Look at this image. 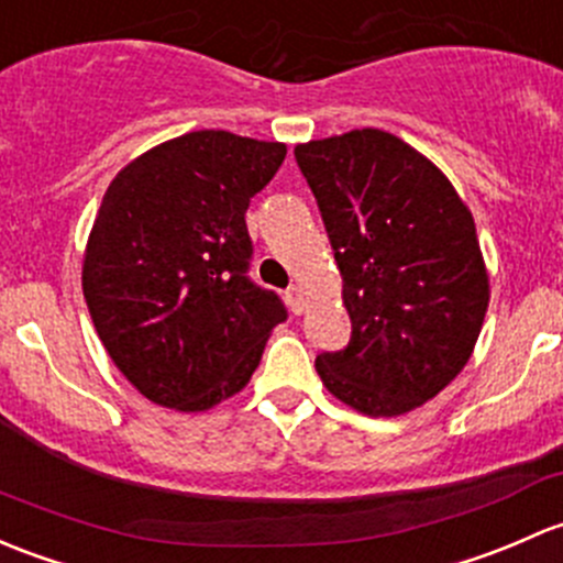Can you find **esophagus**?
Masks as SVG:
<instances>
[{
    "label": "esophagus",
    "instance_id": "esophagus-1",
    "mask_svg": "<svg viewBox=\"0 0 563 563\" xmlns=\"http://www.w3.org/2000/svg\"><path fill=\"white\" fill-rule=\"evenodd\" d=\"M286 299H288V305H291V310L297 312H305V299H301V286H288V291H286Z\"/></svg>",
    "mask_w": 563,
    "mask_h": 563
}]
</instances>
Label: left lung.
I'll use <instances>...</instances> for the list:
<instances>
[{
    "label": "left lung",
    "mask_w": 563,
    "mask_h": 563,
    "mask_svg": "<svg viewBox=\"0 0 563 563\" xmlns=\"http://www.w3.org/2000/svg\"><path fill=\"white\" fill-rule=\"evenodd\" d=\"M351 342L321 353L323 386L372 418L410 412L464 369L488 310L475 221L445 175L380 129L297 145Z\"/></svg>",
    "instance_id": "left-lung-1"
}]
</instances>
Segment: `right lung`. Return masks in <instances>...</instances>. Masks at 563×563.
Listing matches in <instances>:
<instances>
[{
    "mask_svg": "<svg viewBox=\"0 0 563 563\" xmlns=\"http://www.w3.org/2000/svg\"><path fill=\"white\" fill-rule=\"evenodd\" d=\"M286 145L191 132L142 153L104 194L82 262V297L104 351L162 407L199 412L251 380L288 318L251 280V199Z\"/></svg>",
    "mask_w": 563,
    "mask_h": 563,
    "instance_id": "obj_1",
    "label": "right lung"
}]
</instances>
